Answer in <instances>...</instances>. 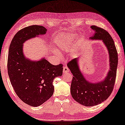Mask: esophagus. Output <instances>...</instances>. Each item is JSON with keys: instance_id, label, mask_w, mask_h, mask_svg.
I'll return each mask as SVG.
<instances>
[{"instance_id": "obj_1", "label": "esophagus", "mask_w": 125, "mask_h": 125, "mask_svg": "<svg viewBox=\"0 0 125 125\" xmlns=\"http://www.w3.org/2000/svg\"><path fill=\"white\" fill-rule=\"evenodd\" d=\"M69 69L67 66H64L63 68V74H66V73L69 72Z\"/></svg>"}]
</instances>
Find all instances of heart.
Returning a JSON list of instances; mask_svg holds the SVG:
<instances>
[{"mask_svg": "<svg viewBox=\"0 0 125 125\" xmlns=\"http://www.w3.org/2000/svg\"><path fill=\"white\" fill-rule=\"evenodd\" d=\"M76 35L73 33L62 34L56 38L55 43L59 48L63 50L69 51L74 46Z\"/></svg>", "mask_w": 125, "mask_h": 125, "instance_id": "obj_1", "label": "heart"}]
</instances>
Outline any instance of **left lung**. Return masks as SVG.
I'll use <instances>...</instances> for the list:
<instances>
[{
    "mask_svg": "<svg viewBox=\"0 0 125 125\" xmlns=\"http://www.w3.org/2000/svg\"><path fill=\"white\" fill-rule=\"evenodd\" d=\"M95 32L91 40H102L108 49L110 70L104 80L93 83L86 81L78 65V58L69 62L67 66L73 75L71 86L73 98L86 106L98 105L107 99L113 91L118 66V53L113 39L105 30L95 25L91 26Z\"/></svg>",
    "mask_w": 125,
    "mask_h": 125,
    "instance_id": "8db88e82",
    "label": "left lung"
}]
</instances>
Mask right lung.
<instances>
[{"instance_id": "1", "label": "right lung", "mask_w": 125, "mask_h": 125, "mask_svg": "<svg viewBox=\"0 0 125 125\" xmlns=\"http://www.w3.org/2000/svg\"><path fill=\"white\" fill-rule=\"evenodd\" d=\"M47 29L40 25H31L21 29L14 36L9 49L7 69L10 83L17 95L29 105L38 106L53 95L54 78L62 74L63 65L54 66L42 58L36 62L24 56V42L39 35Z\"/></svg>"}]
</instances>
